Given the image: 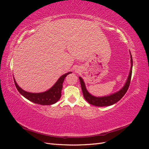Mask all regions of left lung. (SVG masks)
Wrapping results in <instances>:
<instances>
[{
    "mask_svg": "<svg viewBox=\"0 0 149 149\" xmlns=\"http://www.w3.org/2000/svg\"><path fill=\"white\" fill-rule=\"evenodd\" d=\"M130 63H131V66H130V70L129 74L128 76V78L127 79V81L124 84V86L119 91H117L116 93H114L110 95L102 96V97H96L93 96L92 94H90L86 88V85L84 82V81L81 77H79L81 86V89L83 94V96L84 99L86 100L90 104H92L93 106H99V107H102V106H111L114 104L118 102L120 99L123 97L125 94L127 92V89L129 87L130 79H131L132 76V65H133V61H132V57L130 53Z\"/></svg>",
    "mask_w": 149,
    "mask_h": 149,
    "instance_id": "obj_1",
    "label": "left lung"
}]
</instances>
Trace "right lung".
<instances>
[{"label": "right lung", "mask_w": 149, "mask_h": 149, "mask_svg": "<svg viewBox=\"0 0 149 149\" xmlns=\"http://www.w3.org/2000/svg\"><path fill=\"white\" fill-rule=\"evenodd\" d=\"M71 73L72 72H68L62 75L50 89L45 92L39 93H30L24 91L17 84L14 78L13 79H14V83L18 91L28 100L40 105H52L56 103L60 99L61 96L63 83L66 76Z\"/></svg>", "instance_id": "obj_1"}]
</instances>
